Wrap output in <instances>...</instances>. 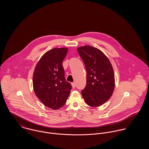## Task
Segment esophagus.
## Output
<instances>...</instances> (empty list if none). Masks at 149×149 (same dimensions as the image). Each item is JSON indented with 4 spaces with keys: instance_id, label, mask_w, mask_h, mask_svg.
<instances>
[{
    "instance_id": "34e87169",
    "label": "esophagus",
    "mask_w": 149,
    "mask_h": 149,
    "mask_svg": "<svg viewBox=\"0 0 149 149\" xmlns=\"http://www.w3.org/2000/svg\"><path fill=\"white\" fill-rule=\"evenodd\" d=\"M72 88H75V86H76V84H75V83H72Z\"/></svg>"
}]
</instances>
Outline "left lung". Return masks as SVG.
Wrapping results in <instances>:
<instances>
[{
    "label": "left lung",
    "mask_w": 149,
    "mask_h": 149,
    "mask_svg": "<svg viewBox=\"0 0 149 149\" xmlns=\"http://www.w3.org/2000/svg\"><path fill=\"white\" fill-rule=\"evenodd\" d=\"M86 70V84L81 91L86 103L92 107L100 106L112 96L115 88L112 66L99 49L85 45L77 48Z\"/></svg>",
    "instance_id": "8db88e82"
}]
</instances>
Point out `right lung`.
<instances>
[{"instance_id": "right-lung-1", "label": "right lung", "mask_w": 149, "mask_h": 149, "mask_svg": "<svg viewBox=\"0 0 149 149\" xmlns=\"http://www.w3.org/2000/svg\"><path fill=\"white\" fill-rule=\"evenodd\" d=\"M66 47L54 48L46 52L35 67L33 76L36 95L45 106L58 109L69 97L72 85L66 81L63 61Z\"/></svg>"}]
</instances>
